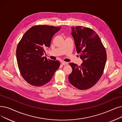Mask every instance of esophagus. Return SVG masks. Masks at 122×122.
<instances>
[{"label": "esophagus", "instance_id": "34e87169", "mask_svg": "<svg viewBox=\"0 0 122 122\" xmlns=\"http://www.w3.org/2000/svg\"><path fill=\"white\" fill-rule=\"evenodd\" d=\"M61 64H62L63 65H67V64H68V63L66 62L62 61V62H61Z\"/></svg>", "mask_w": 122, "mask_h": 122}]
</instances>
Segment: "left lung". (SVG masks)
<instances>
[{
	"label": "left lung",
	"instance_id": "1",
	"mask_svg": "<svg viewBox=\"0 0 122 122\" xmlns=\"http://www.w3.org/2000/svg\"><path fill=\"white\" fill-rule=\"evenodd\" d=\"M71 28L77 52L83 62L81 66L70 63L72 72L69 75V81L79 90H87L95 85L101 77L107 60L106 51L93 30L83 26Z\"/></svg>",
	"mask_w": 122,
	"mask_h": 122
}]
</instances>
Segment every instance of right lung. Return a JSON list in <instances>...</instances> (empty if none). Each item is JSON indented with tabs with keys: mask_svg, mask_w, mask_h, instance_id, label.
Listing matches in <instances>:
<instances>
[{
	"mask_svg": "<svg viewBox=\"0 0 122 122\" xmlns=\"http://www.w3.org/2000/svg\"><path fill=\"white\" fill-rule=\"evenodd\" d=\"M61 27L36 25L22 36L17 45L16 58L19 71L24 80L34 86L49 82L60 63L43 57L44 48L49 47L52 37Z\"/></svg>",
	"mask_w": 122,
	"mask_h": 122,
	"instance_id": "1",
	"label": "right lung"
}]
</instances>
